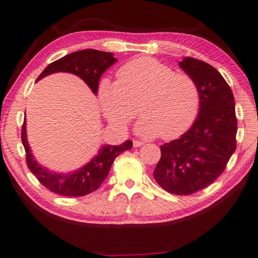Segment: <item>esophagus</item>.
<instances>
[{
    "label": "esophagus",
    "instance_id": "esophagus-1",
    "mask_svg": "<svg viewBox=\"0 0 258 258\" xmlns=\"http://www.w3.org/2000/svg\"><path fill=\"white\" fill-rule=\"evenodd\" d=\"M143 145H144V143L141 142V141H136V140L133 141V146H134V147H141V146H143Z\"/></svg>",
    "mask_w": 258,
    "mask_h": 258
}]
</instances>
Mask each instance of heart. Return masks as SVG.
Wrapping results in <instances>:
<instances>
[{
  "mask_svg": "<svg viewBox=\"0 0 258 258\" xmlns=\"http://www.w3.org/2000/svg\"><path fill=\"white\" fill-rule=\"evenodd\" d=\"M116 77L117 81L103 79L99 87L102 110L111 124L126 126L136 115L135 106L142 115L136 132L145 137L176 139L194 123L200 94L190 76L141 56L122 66Z\"/></svg>",
  "mask_w": 258,
  "mask_h": 258,
  "instance_id": "1",
  "label": "heart"
}]
</instances>
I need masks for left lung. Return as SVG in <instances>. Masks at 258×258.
<instances>
[{"label":"left lung","mask_w":258,"mask_h":258,"mask_svg":"<svg viewBox=\"0 0 258 258\" xmlns=\"http://www.w3.org/2000/svg\"><path fill=\"white\" fill-rule=\"evenodd\" d=\"M199 89L196 121L178 140L160 146L154 178L173 195H191L211 184L236 149L237 119L232 90L209 63L184 57L179 62Z\"/></svg>","instance_id":"left-lung-1"}]
</instances>
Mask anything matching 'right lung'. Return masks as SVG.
Returning <instances> with one entry per match:
<instances>
[{
	"label": "right lung",
	"instance_id": "obj_1",
	"mask_svg": "<svg viewBox=\"0 0 258 258\" xmlns=\"http://www.w3.org/2000/svg\"><path fill=\"white\" fill-rule=\"evenodd\" d=\"M116 61L117 59L114 58L113 52L95 49L75 51L48 64L36 82L51 74L69 73L81 78L92 92L97 94L101 76ZM22 143L26 152L29 170L47 189L64 197H81L97 190L109 175L114 159L133 146L131 141H125L121 145H103L98 154L79 169L70 172H56L41 166L35 159L27 141L26 119L22 127Z\"/></svg>",
	"mask_w": 258,
	"mask_h": 258
}]
</instances>
